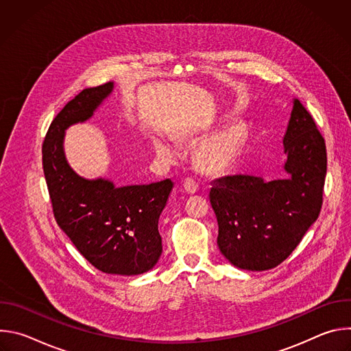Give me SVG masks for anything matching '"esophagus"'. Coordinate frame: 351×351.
Instances as JSON below:
<instances>
[{
    "label": "esophagus",
    "mask_w": 351,
    "mask_h": 351,
    "mask_svg": "<svg viewBox=\"0 0 351 351\" xmlns=\"http://www.w3.org/2000/svg\"><path fill=\"white\" fill-rule=\"evenodd\" d=\"M183 187H184V190L187 191V193H195L197 190H198V183L193 179V178H187V179H184V182H183Z\"/></svg>",
    "instance_id": "esophagus-1"
}]
</instances>
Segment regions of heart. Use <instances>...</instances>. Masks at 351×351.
<instances>
[{"mask_svg":"<svg viewBox=\"0 0 351 351\" xmlns=\"http://www.w3.org/2000/svg\"><path fill=\"white\" fill-rule=\"evenodd\" d=\"M245 140V130L240 125H229L213 133L195 149V165L206 173H221L237 158ZM160 154H168L172 145L160 138L154 143Z\"/></svg>","mask_w":351,"mask_h":351,"instance_id":"b5f03b06","label":"heart"}]
</instances>
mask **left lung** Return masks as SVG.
I'll return each instance as SVG.
<instances>
[{
	"label": "left lung",
	"mask_w": 351,
	"mask_h": 351,
	"mask_svg": "<svg viewBox=\"0 0 351 351\" xmlns=\"http://www.w3.org/2000/svg\"><path fill=\"white\" fill-rule=\"evenodd\" d=\"M287 176L265 182L233 175L211 182L218 247L237 268L267 271L283 263L317 221L326 176V145L300 99L283 137Z\"/></svg>",
	"instance_id": "8db88e82"
}]
</instances>
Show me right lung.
I'll return each instance as SVG.
<instances>
[{
	"instance_id": "1",
	"label": "right lung",
	"mask_w": 351,
	"mask_h": 351,
	"mask_svg": "<svg viewBox=\"0 0 351 351\" xmlns=\"http://www.w3.org/2000/svg\"><path fill=\"white\" fill-rule=\"evenodd\" d=\"M112 88V82L84 88L60 111L43 143V169L56 221L79 253L101 272L130 276L152 269L162 253L158 219L173 182L87 180L69 167L62 145L65 129L87 121Z\"/></svg>"
}]
</instances>
